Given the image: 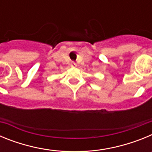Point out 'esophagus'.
I'll return each instance as SVG.
<instances>
[{"label": "esophagus", "instance_id": "1", "mask_svg": "<svg viewBox=\"0 0 152 152\" xmlns=\"http://www.w3.org/2000/svg\"><path fill=\"white\" fill-rule=\"evenodd\" d=\"M76 65H77V64H76V63H75V61H72V62L71 63V66L72 67H76Z\"/></svg>", "mask_w": 152, "mask_h": 152}]
</instances>
